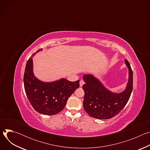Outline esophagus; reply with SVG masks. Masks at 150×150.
I'll list each match as a JSON object with an SVG mask.
<instances>
[{
  "label": "esophagus",
  "mask_w": 150,
  "mask_h": 150,
  "mask_svg": "<svg viewBox=\"0 0 150 150\" xmlns=\"http://www.w3.org/2000/svg\"><path fill=\"white\" fill-rule=\"evenodd\" d=\"M84 83H85V82H84L83 80L81 79V80L80 81V82H79V85H80V87H82V85H83Z\"/></svg>",
  "instance_id": "esophagus-1"
}]
</instances>
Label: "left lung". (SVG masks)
I'll return each mask as SVG.
<instances>
[{"label":"left lung","instance_id":"1","mask_svg":"<svg viewBox=\"0 0 150 150\" xmlns=\"http://www.w3.org/2000/svg\"><path fill=\"white\" fill-rule=\"evenodd\" d=\"M129 69V80L125 90L113 93L105 88L92 75L83 76L85 83L82 89L85 92L83 105L89 116L98 119H108L117 115L129 100L133 88V73L130 64L125 60Z\"/></svg>","mask_w":150,"mask_h":150}]
</instances>
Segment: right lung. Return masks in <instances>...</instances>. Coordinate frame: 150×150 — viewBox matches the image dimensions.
<instances>
[{
  "instance_id": "add662e5",
  "label": "right lung",
  "mask_w": 150,
  "mask_h": 150,
  "mask_svg": "<svg viewBox=\"0 0 150 150\" xmlns=\"http://www.w3.org/2000/svg\"><path fill=\"white\" fill-rule=\"evenodd\" d=\"M24 84L27 97L33 108L41 114L53 115L64 109L69 97L79 87V81L71 82L63 78L51 82H42L35 77L33 59L30 57L25 69Z\"/></svg>"
}]
</instances>
